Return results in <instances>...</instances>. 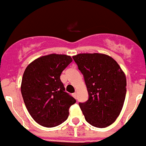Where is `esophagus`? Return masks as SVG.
<instances>
[{"instance_id":"1","label":"esophagus","mask_w":146,"mask_h":146,"mask_svg":"<svg viewBox=\"0 0 146 146\" xmlns=\"http://www.w3.org/2000/svg\"><path fill=\"white\" fill-rule=\"evenodd\" d=\"M72 96L74 98H77V93L76 92H74V93L72 94Z\"/></svg>"}]
</instances>
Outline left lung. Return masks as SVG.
<instances>
[{
    "mask_svg": "<svg viewBox=\"0 0 146 146\" xmlns=\"http://www.w3.org/2000/svg\"><path fill=\"white\" fill-rule=\"evenodd\" d=\"M73 60L84 75L89 98L79 103L85 119L96 127L113 124L120 114L126 96V78L117 62L102 54H79Z\"/></svg>",
    "mask_w": 146,
    "mask_h": 146,
    "instance_id": "left-lung-1",
    "label": "left lung"
}]
</instances>
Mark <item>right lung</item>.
Returning <instances> with one entry per match:
<instances>
[{"label":"right lung","mask_w":146,"mask_h":146,"mask_svg":"<svg viewBox=\"0 0 146 146\" xmlns=\"http://www.w3.org/2000/svg\"><path fill=\"white\" fill-rule=\"evenodd\" d=\"M72 62L70 56L49 54L28 65L23 74L21 91L32 118L42 126L56 127L66 121L76 100L66 92L60 80Z\"/></svg>","instance_id":"1"}]
</instances>
